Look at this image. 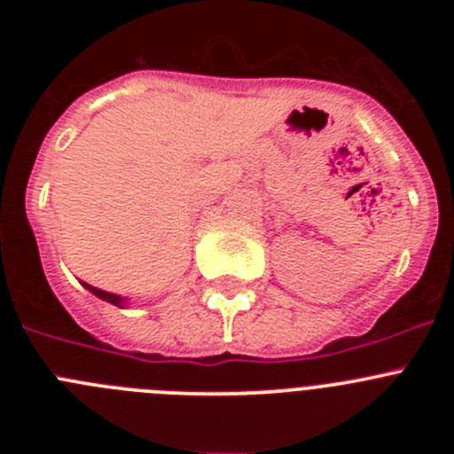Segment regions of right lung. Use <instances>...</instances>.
I'll return each instance as SVG.
<instances>
[{
  "mask_svg": "<svg viewBox=\"0 0 454 454\" xmlns=\"http://www.w3.org/2000/svg\"><path fill=\"white\" fill-rule=\"evenodd\" d=\"M83 286H86L90 293H95L98 298H102V300H106V302L115 304V307H122V304H124V298H120V295H114V293H106V291H99V288L90 286V284H83Z\"/></svg>",
  "mask_w": 454,
  "mask_h": 454,
  "instance_id": "right-lung-1",
  "label": "right lung"
}]
</instances>
